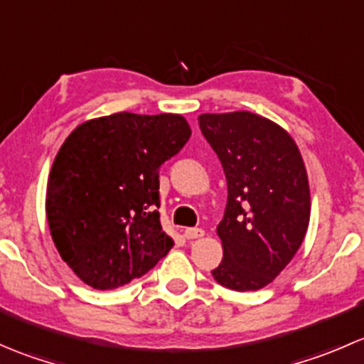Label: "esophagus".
<instances>
[{
    "instance_id": "1",
    "label": "esophagus",
    "mask_w": 364,
    "mask_h": 364,
    "mask_svg": "<svg viewBox=\"0 0 364 364\" xmlns=\"http://www.w3.org/2000/svg\"><path fill=\"white\" fill-rule=\"evenodd\" d=\"M204 236L203 229H197V227H190V229L185 230V237L186 240H199V237Z\"/></svg>"
}]
</instances>
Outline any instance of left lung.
<instances>
[{
    "label": "left lung",
    "instance_id": "1",
    "mask_svg": "<svg viewBox=\"0 0 364 364\" xmlns=\"http://www.w3.org/2000/svg\"><path fill=\"white\" fill-rule=\"evenodd\" d=\"M199 127L229 190L216 227L223 260L213 277L232 291H259L285 269L306 236L311 203L303 156L287 130L259 114H200Z\"/></svg>",
    "mask_w": 364,
    "mask_h": 364
}]
</instances>
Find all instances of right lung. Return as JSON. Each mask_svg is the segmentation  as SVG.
Returning <instances> with one entry per match:
<instances>
[{
    "mask_svg": "<svg viewBox=\"0 0 364 364\" xmlns=\"http://www.w3.org/2000/svg\"><path fill=\"white\" fill-rule=\"evenodd\" d=\"M190 135L181 114L116 112L65 139L47 179L46 215L54 247L84 284H130L174 247L156 211L159 168Z\"/></svg>",
    "mask_w": 364,
    "mask_h": 364,
    "instance_id": "right-lung-1",
    "label": "right lung"
}]
</instances>
